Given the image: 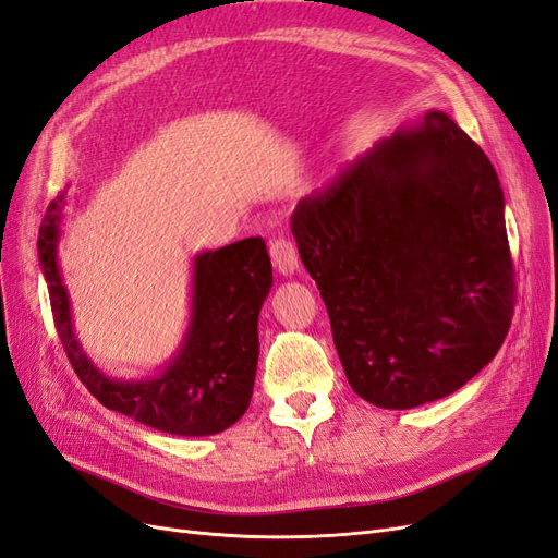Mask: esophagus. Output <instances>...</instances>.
<instances>
[{"mask_svg":"<svg viewBox=\"0 0 558 558\" xmlns=\"http://www.w3.org/2000/svg\"><path fill=\"white\" fill-rule=\"evenodd\" d=\"M269 258H272V265L279 275L283 277H291L298 272V265H300V258H298V251L293 246V242L289 240H275L272 244H269Z\"/></svg>","mask_w":558,"mask_h":558,"instance_id":"obj_1","label":"esophagus"}]
</instances>
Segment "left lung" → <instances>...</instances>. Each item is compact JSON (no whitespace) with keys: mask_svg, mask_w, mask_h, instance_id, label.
Segmentation results:
<instances>
[{"mask_svg":"<svg viewBox=\"0 0 558 558\" xmlns=\"http://www.w3.org/2000/svg\"><path fill=\"white\" fill-rule=\"evenodd\" d=\"M291 230L363 400L412 410L494 361L514 312L505 195L445 111L398 128L300 199Z\"/></svg>","mask_w":558,"mask_h":558,"instance_id":"left-lung-1","label":"left lung"}]
</instances>
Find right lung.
Listing matches in <instances>:
<instances>
[{
	"instance_id": "obj_1",
	"label": "right lung",
	"mask_w": 558,
	"mask_h": 558,
	"mask_svg": "<svg viewBox=\"0 0 558 558\" xmlns=\"http://www.w3.org/2000/svg\"><path fill=\"white\" fill-rule=\"evenodd\" d=\"M66 191L50 202L39 228V265L56 328L78 379L105 408L160 433L205 437L244 416L258 367V316L272 289L265 242L248 238L195 253L191 316L183 340L154 377L118 379L99 369L78 342L58 246Z\"/></svg>"
}]
</instances>
